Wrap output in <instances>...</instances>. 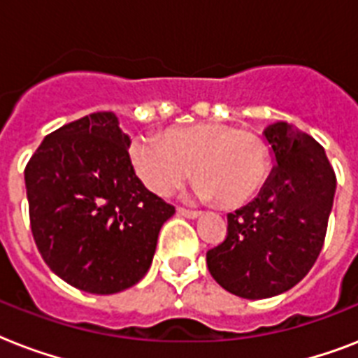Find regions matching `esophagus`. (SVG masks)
<instances>
[{
  "label": "esophagus",
  "instance_id": "obj_1",
  "mask_svg": "<svg viewBox=\"0 0 358 358\" xmlns=\"http://www.w3.org/2000/svg\"><path fill=\"white\" fill-rule=\"evenodd\" d=\"M178 213L180 215H184V217H189V219H195L201 215L199 210H189V208H184V206H178Z\"/></svg>",
  "mask_w": 358,
  "mask_h": 358
}]
</instances>
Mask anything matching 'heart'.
<instances>
[{"mask_svg":"<svg viewBox=\"0 0 358 358\" xmlns=\"http://www.w3.org/2000/svg\"><path fill=\"white\" fill-rule=\"evenodd\" d=\"M129 159L141 182L162 196L178 189L195 169L199 196L224 208L249 202L269 174L264 137L224 122L169 128L163 139L139 135L129 146Z\"/></svg>","mask_w":358,"mask_h":358,"instance_id":"obj_1","label":"heart"}]
</instances>
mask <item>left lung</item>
Returning <instances> with one entry per match:
<instances>
[{"mask_svg":"<svg viewBox=\"0 0 358 358\" xmlns=\"http://www.w3.org/2000/svg\"><path fill=\"white\" fill-rule=\"evenodd\" d=\"M275 169L247 206L229 213L223 243L206 252L208 269L227 292L266 299L310 271L327 234L336 174L323 146L288 122L264 131Z\"/></svg>","mask_w":358,"mask_h":358,"instance_id":"obj_1","label":"left lung"}]
</instances>
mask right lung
<instances>
[{
  "label": "right lung",
  "instance_id": "add662e5",
  "mask_svg": "<svg viewBox=\"0 0 358 358\" xmlns=\"http://www.w3.org/2000/svg\"><path fill=\"white\" fill-rule=\"evenodd\" d=\"M128 148L119 119L100 111L46 135L25 165L36 249L57 277L89 294L139 282L174 213L137 178Z\"/></svg>",
  "mask_w": 358,
  "mask_h": 358
}]
</instances>
